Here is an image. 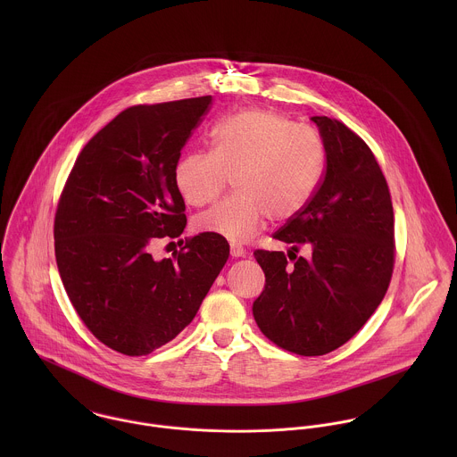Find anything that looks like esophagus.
<instances>
[{
  "mask_svg": "<svg viewBox=\"0 0 457 457\" xmlns=\"http://www.w3.org/2000/svg\"><path fill=\"white\" fill-rule=\"evenodd\" d=\"M245 253H246V250H245L241 245H236V243L230 245V255H232V257H236V259H237V257H245Z\"/></svg>",
  "mask_w": 457,
  "mask_h": 457,
  "instance_id": "esophagus-1",
  "label": "esophagus"
}]
</instances>
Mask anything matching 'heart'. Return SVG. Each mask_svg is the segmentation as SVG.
Listing matches in <instances>:
<instances>
[{"label": "heart", "instance_id": "obj_1", "mask_svg": "<svg viewBox=\"0 0 457 457\" xmlns=\"http://www.w3.org/2000/svg\"><path fill=\"white\" fill-rule=\"evenodd\" d=\"M211 151L190 153L174 170L192 205L216 200L232 178L236 194L200 212L195 228L232 243L250 239L263 223L297 216L315 195L326 169L319 131L263 109L236 112L211 130Z\"/></svg>", "mask_w": 457, "mask_h": 457}]
</instances>
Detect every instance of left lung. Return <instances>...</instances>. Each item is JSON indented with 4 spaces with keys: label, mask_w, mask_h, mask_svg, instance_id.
<instances>
[{
    "label": "left lung",
    "mask_w": 457,
    "mask_h": 457,
    "mask_svg": "<svg viewBox=\"0 0 457 457\" xmlns=\"http://www.w3.org/2000/svg\"><path fill=\"white\" fill-rule=\"evenodd\" d=\"M326 172L310 204L272 234L283 252L255 250L265 287L253 303L263 336L297 355L345 345L382 303L394 269V211L386 176L368 144L346 125L313 116ZM306 244L312 258L295 253ZM295 257L292 258L291 255Z\"/></svg>",
    "instance_id": "8db88e82"
}]
</instances>
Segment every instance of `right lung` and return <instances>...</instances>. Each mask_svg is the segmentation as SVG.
I'll use <instances>...</instances> for the list:
<instances>
[{
  "label": "right lung",
  "mask_w": 457,
  "mask_h": 457,
  "mask_svg": "<svg viewBox=\"0 0 457 457\" xmlns=\"http://www.w3.org/2000/svg\"><path fill=\"white\" fill-rule=\"evenodd\" d=\"M211 102L125 109L82 147L60 196L54 252L66 294L84 326L120 353L147 355L172 341L230 255L214 234L187 239L172 259L151 255L187 227L174 170Z\"/></svg>",
  "instance_id": "obj_1"
}]
</instances>
